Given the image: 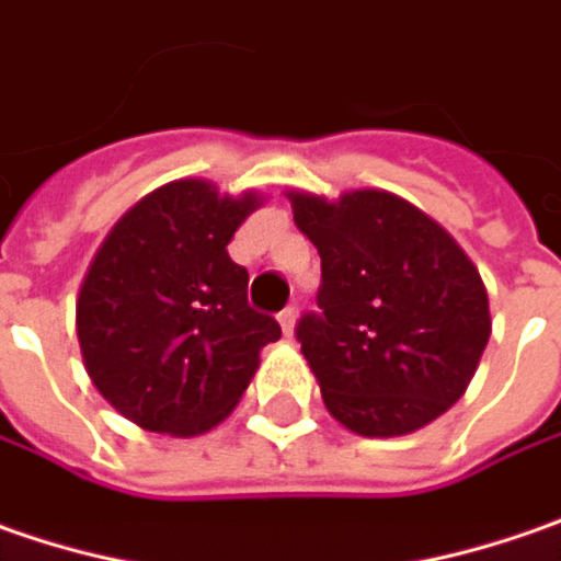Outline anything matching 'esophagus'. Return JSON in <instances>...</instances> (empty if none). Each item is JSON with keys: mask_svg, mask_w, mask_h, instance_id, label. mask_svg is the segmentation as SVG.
<instances>
[{"mask_svg": "<svg viewBox=\"0 0 561 561\" xmlns=\"http://www.w3.org/2000/svg\"><path fill=\"white\" fill-rule=\"evenodd\" d=\"M295 317H298V310H295V307H285V310L279 313V323L285 335H291V329H295Z\"/></svg>", "mask_w": 561, "mask_h": 561, "instance_id": "obj_1", "label": "esophagus"}]
</instances>
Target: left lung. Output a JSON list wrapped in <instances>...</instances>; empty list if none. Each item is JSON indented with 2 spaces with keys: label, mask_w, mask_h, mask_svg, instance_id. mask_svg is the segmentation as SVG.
Wrapping results in <instances>:
<instances>
[{
  "label": "left lung",
  "mask_w": 561,
  "mask_h": 561,
  "mask_svg": "<svg viewBox=\"0 0 561 561\" xmlns=\"http://www.w3.org/2000/svg\"><path fill=\"white\" fill-rule=\"evenodd\" d=\"M323 282L295 329L327 411L357 436L414 433L458 402L490 342L471 256L402 197L288 191Z\"/></svg>",
  "instance_id": "obj_1"
}]
</instances>
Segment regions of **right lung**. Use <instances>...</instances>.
I'll list each match as a JSON object with an SVG mask.
<instances>
[{
    "label": "right lung",
    "instance_id": "obj_1",
    "mask_svg": "<svg viewBox=\"0 0 561 561\" xmlns=\"http://www.w3.org/2000/svg\"><path fill=\"white\" fill-rule=\"evenodd\" d=\"M263 204L182 179L137 201L106 234L78 295L87 377L128 421L197 436L232 414L279 323L248 305V270L229 256Z\"/></svg>",
    "mask_w": 561,
    "mask_h": 561
}]
</instances>
